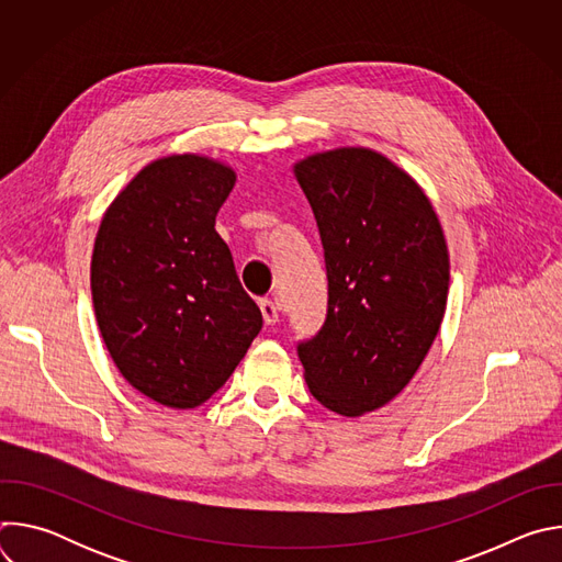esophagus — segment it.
Wrapping results in <instances>:
<instances>
[{"mask_svg": "<svg viewBox=\"0 0 562 562\" xmlns=\"http://www.w3.org/2000/svg\"><path fill=\"white\" fill-rule=\"evenodd\" d=\"M260 311H262V317H265L267 325H276L278 319H280L278 304H276L273 300H269V297H262V300H260Z\"/></svg>", "mask_w": 562, "mask_h": 562, "instance_id": "obj_1", "label": "esophagus"}]
</instances>
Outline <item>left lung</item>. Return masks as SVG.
Masks as SVG:
<instances>
[{"instance_id": "8db88e82", "label": "left lung", "mask_w": 562, "mask_h": 562, "mask_svg": "<svg viewBox=\"0 0 562 562\" xmlns=\"http://www.w3.org/2000/svg\"><path fill=\"white\" fill-rule=\"evenodd\" d=\"M329 280L327 317L297 342L319 405L360 416L386 405L423 364L445 315L449 256L420 187L369 148L295 165Z\"/></svg>"}]
</instances>
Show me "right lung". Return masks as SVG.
<instances>
[{"label":"right lung","instance_id":"obj_1","mask_svg":"<svg viewBox=\"0 0 562 562\" xmlns=\"http://www.w3.org/2000/svg\"><path fill=\"white\" fill-rule=\"evenodd\" d=\"M233 184L235 173L209 157L155 159L95 237L91 291L104 345L131 386L171 409L209 400L262 329L215 231Z\"/></svg>","mask_w":562,"mask_h":562}]
</instances>
